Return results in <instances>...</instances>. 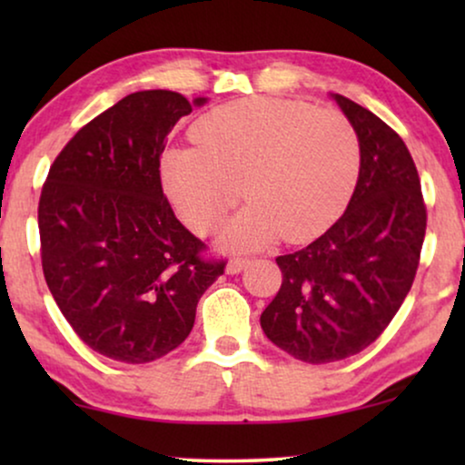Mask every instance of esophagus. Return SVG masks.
I'll return each mask as SVG.
<instances>
[{"instance_id":"34e87169","label":"esophagus","mask_w":465,"mask_h":465,"mask_svg":"<svg viewBox=\"0 0 465 465\" xmlns=\"http://www.w3.org/2000/svg\"><path fill=\"white\" fill-rule=\"evenodd\" d=\"M250 264V258H231V262L226 264V271L231 272V275H237L245 269V266Z\"/></svg>"}]
</instances>
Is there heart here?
Listing matches in <instances>:
<instances>
[{"label":"heart","instance_id":"1","mask_svg":"<svg viewBox=\"0 0 465 465\" xmlns=\"http://www.w3.org/2000/svg\"><path fill=\"white\" fill-rule=\"evenodd\" d=\"M196 148L171 150L161 175L190 231L213 234L237 207L224 243L253 250L328 231L347 207L360 173V139L349 118L304 101L252 97L220 105L194 124Z\"/></svg>","mask_w":465,"mask_h":465}]
</instances>
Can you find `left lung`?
Here are the masks:
<instances>
[{
    "instance_id": "1",
    "label": "left lung",
    "mask_w": 465,
    "mask_h": 465,
    "mask_svg": "<svg viewBox=\"0 0 465 465\" xmlns=\"http://www.w3.org/2000/svg\"><path fill=\"white\" fill-rule=\"evenodd\" d=\"M334 99L360 139L358 183L320 239L277 258L282 288L260 315L269 341L309 364L345 360L383 334L415 282L428 226L402 137L355 101Z\"/></svg>"
}]
</instances>
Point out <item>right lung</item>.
Segmentation results:
<instances>
[{"label": "right lung", "mask_w": 465, "mask_h": 465, "mask_svg": "<svg viewBox=\"0 0 465 465\" xmlns=\"http://www.w3.org/2000/svg\"><path fill=\"white\" fill-rule=\"evenodd\" d=\"M190 112L173 91L126 94L69 139L42 186L37 226L50 294L93 351L124 364L182 345L199 298L226 269L163 193L167 135Z\"/></svg>", "instance_id": "right-lung-1"}]
</instances>
